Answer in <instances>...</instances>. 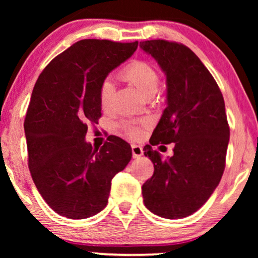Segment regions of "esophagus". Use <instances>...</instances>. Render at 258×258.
<instances>
[{"label":"esophagus","instance_id":"obj_1","mask_svg":"<svg viewBox=\"0 0 258 258\" xmlns=\"http://www.w3.org/2000/svg\"><path fill=\"white\" fill-rule=\"evenodd\" d=\"M132 151H133V157L134 158H139L143 155V149L142 147L137 146V144H133L132 146Z\"/></svg>","mask_w":258,"mask_h":258}]
</instances>
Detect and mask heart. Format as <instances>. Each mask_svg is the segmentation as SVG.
Listing matches in <instances>:
<instances>
[{"label": "heart", "instance_id": "1", "mask_svg": "<svg viewBox=\"0 0 258 258\" xmlns=\"http://www.w3.org/2000/svg\"><path fill=\"white\" fill-rule=\"evenodd\" d=\"M123 76L134 84L144 97L149 98L155 96L160 88V76L153 66L147 62H134L126 67L123 72ZM115 96V84L110 77L103 80L100 87V102L101 107L104 110L111 108L112 101ZM148 122H125L122 124L125 135L130 139H141L143 135V126L147 125Z\"/></svg>", "mask_w": 258, "mask_h": 258}]
</instances>
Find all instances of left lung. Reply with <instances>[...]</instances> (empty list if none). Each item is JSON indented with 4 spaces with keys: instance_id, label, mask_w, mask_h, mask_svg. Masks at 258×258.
Instances as JSON below:
<instances>
[{
    "instance_id": "8db88e82",
    "label": "left lung",
    "mask_w": 258,
    "mask_h": 258,
    "mask_svg": "<svg viewBox=\"0 0 258 258\" xmlns=\"http://www.w3.org/2000/svg\"><path fill=\"white\" fill-rule=\"evenodd\" d=\"M140 47L167 77V108L143 148L154 163L153 177L142 185L143 202L157 216L178 220L199 210L223 175L230 136L224 100L188 47L164 40L144 41ZM169 143H175L174 155L162 160L152 146Z\"/></svg>"
}]
</instances>
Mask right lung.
Here are the masks:
<instances>
[{
	"instance_id": "obj_1",
	"label": "right lung",
	"mask_w": 258,
	"mask_h": 258,
	"mask_svg": "<svg viewBox=\"0 0 258 258\" xmlns=\"http://www.w3.org/2000/svg\"><path fill=\"white\" fill-rule=\"evenodd\" d=\"M139 42H76L45 67L24 119L28 167L38 192L61 216L83 220L107 207L111 179L132 160V148L109 136L100 149L86 141L101 117L100 87Z\"/></svg>"
}]
</instances>
